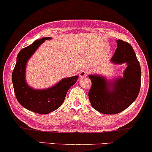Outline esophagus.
Returning a JSON list of instances; mask_svg holds the SVG:
<instances>
[{"label": "esophagus", "mask_w": 152, "mask_h": 152, "mask_svg": "<svg viewBox=\"0 0 152 152\" xmlns=\"http://www.w3.org/2000/svg\"><path fill=\"white\" fill-rule=\"evenodd\" d=\"M87 75H88V72L86 71V70H82V71L80 72V77L81 78L85 77Z\"/></svg>", "instance_id": "esophagus-1"}]
</instances>
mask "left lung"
<instances>
[{
    "mask_svg": "<svg viewBox=\"0 0 152 152\" xmlns=\"http://www.w3.org/2000/svg\"><path fill=\"white\" fill-rule=\"evenodd\" d=\"M117 48L111 61L116 64L126 63L124 77L108 82L102 77L89 75L91 86L88 91L91 105L105 115H114L129 107L138 96L141 85V68L133 47L129 43L117 40ZM112 86L110 90L109 86Z\"/></svg>",
    "mask_w": 152,
    "mask_h": 152,
    "instance_id": "1",
    "label": "left lung"
}]
</instances>
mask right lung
Listing matches in <instances>:
<instances>
[{"instance_id": "obj_1", "label": "right lung", "mask_w": 152, "mask_h": 152, "mask_svg": "<svg viewBox=\"0 0 152 152\" xmlns=\"http://www.w3.org/2000/svg\"><path fill=\"white\" fill-rule=\"evenodd\" d=\"M42 37L21 50L17 55L12 80L17 100L23 107L33 112L47 115L58 109L64 102L69 88L76 83L78 76L63 79L50 88L35 90L29 87L25 81V69L27 61L45 40Z\"/></svg>"}]
</instances>
